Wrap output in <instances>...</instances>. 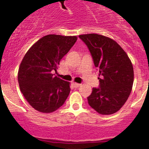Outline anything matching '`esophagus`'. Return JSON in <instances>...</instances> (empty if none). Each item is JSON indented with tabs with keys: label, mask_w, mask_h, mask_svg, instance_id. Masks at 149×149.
<instances>
[{
	"label": "esophagus",
	"mask_w": 149,
	"mask_h": 149,
	"mask_svg": "<svg viewBox=\"0 0 149 149\" xmlns=\"http://www.w3.org/2000/svg\"><path fill=\"white\" fill-rule=\"evenodd\" d=\"M73 87H75V88H77V87H80V84H79V83L73 82Z\"/></svg>",
	"instance_id": "esophagus-1"
}]
</instances>
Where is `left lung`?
<instances>
[{
	"mask_svg": "<svg viewBox=\"0 0 149 149\" xmlns=\"http://www.w3.org/2000/svg\"><path fill=\"white\" fill-rule=\"evenodd\" d=\"M92 56L101 78L87 97L93 109L102 115L118 111L131 93L134 81L133 66L123 48L109 37L97 34L79 35Z\"/></svg>",
	"mask_w": 149,
	"mask_h": 149,
	"instance_id": "8db88e82",
	"label": "left lung"
}]
</instances>
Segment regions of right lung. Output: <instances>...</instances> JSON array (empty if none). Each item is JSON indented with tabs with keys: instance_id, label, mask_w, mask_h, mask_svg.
Returning <instances> with one entry per match:
<instances>
[{
	"instance_id": "1",
	"label": "right lung",
	"mask_w": 149,
	"mask_h": 149,
	"mask_svg": "<svg viewBox=\"0 0 149 149\" xmlns=\"http://www.w3.org/2000/svg\"><path fill=\"white\" fill-rule=\"evenodd\" d=\"M76 40V36L49 34L40 39L24 56L18 70V82L26 101L36 110L53 112L66 101L70 83L51 72L56 70Z\"/></svg>"
}]
</instances>
